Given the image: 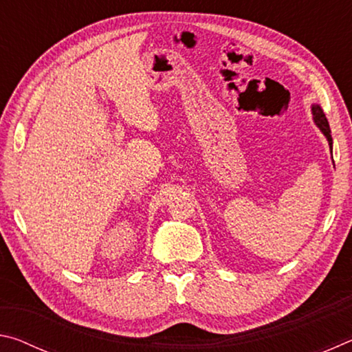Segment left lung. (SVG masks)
Returning a JSON list of instances; mask_svg holds the SVG:
<instances>
[{
	"instance_id": "1",
	"label": "left lung",
	"mask_w": 352,
	"mask_h": 352,
	"mask_svg": "<svg viewBox=\"0 0 352 352\" xmlns=\"http://www.w3.org/2000/svg\"><path fill=\"white\" fill-rule=\"evenodd\" d=\"M312 113H314V121L317 126L320 127L321 132L324 133V136L329 141V146H331V152H332V136H331V129H329V122H327V119L324 116L323 110L320 109L318 105H314L312 107Z\"/></svg>"
}]
</instances>
